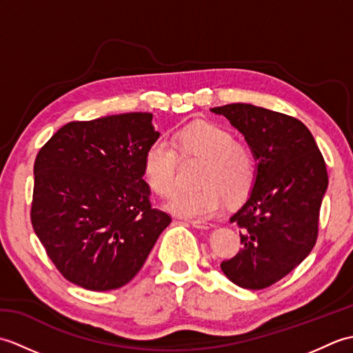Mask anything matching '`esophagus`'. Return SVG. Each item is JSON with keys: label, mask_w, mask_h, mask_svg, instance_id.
Instances as JSON below:
<instances>
[{"label": "esophagus", "mask_w": 353, "mask_h": 353, "mask_svg": "<svg viewBox=\"0 0 353 353\" xmlns=\"http://www.w3.org/2000/svg\"><path fill=\"white\" fill-rule=\"evenodd\" d=\"M194 228H197V229H211V228H214V224L212 223H209V221H200V220H194V221H190Z\"/></svg>", "instance_id": "obj_1"}]
</instances>
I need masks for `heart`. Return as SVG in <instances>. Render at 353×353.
Wrapping results in <instances>:
<instances>
[{
	"instance_id": "1",
	"label": "heart",
	"mask_w": 353,
	"mask_h": 353,
	"mask_svg": "<svg viewBox=\"0 0 353 353\" xmlns=\"http://www.w3.org/2000/svg\"><path fill=\"white\" fill-rule=\"evenodd\" d=\"M179 159L201 162L196 191L181 192L168 209L186 219H208L220 212L229 200L238 203L252 191L256 181V161L243 142L211 123H194L171 137V144L156 139L142 161V176L156 196L168 199L177 190Z\"/></svg>"
}]
</instances>
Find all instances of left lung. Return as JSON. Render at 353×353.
I'll return each instance as SVG.
<instances>
[{"mask_svg":"<svg viewBox=\"0 0 353 353\" xmlns=\"http://www.w3.org/2000/svg\"><path fill=\"white\" fill-rule=\"evenodd\" d=\"M211 110L244 134L258 161L250 197L230 219L241 229L243 249L221 270L238 287L264 290L316 245L326 163L308 127L294 117L244 103Z\"/></svg>","mask_w":353,"mask_h":353,"instance_id":"8db88e82","label":"left lung"}]
</instances>
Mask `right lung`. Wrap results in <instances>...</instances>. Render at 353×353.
<instances>
[{"label":"right lung","mask_w":353,"mask_h":353,"mask_svg":"<svg viewBox=\"0 0 353 353\" xmlns=\"http://www.w3.org/2000/svg\"><path fill=\"white\" fill-rule=\"evenodd\" d=\"M152 119L132 112L71 121L36 156L32 226L59 273L81 288L130 282L171 223L142 179L145 150L159 138Z\"/></svg>","instance_id":"obj_1"}]
</instances>
